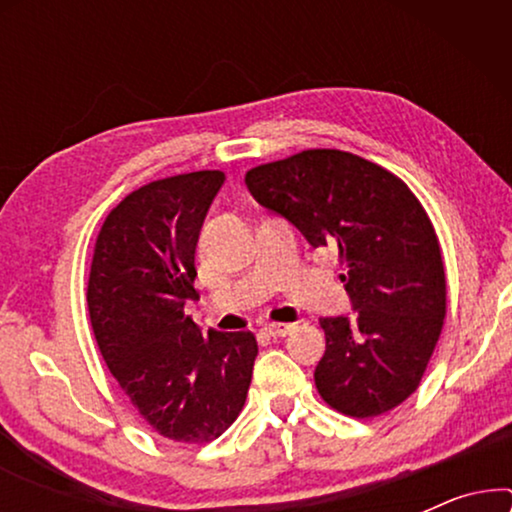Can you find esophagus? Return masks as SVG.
Segmentation results:
<instances>
[{
	"label": "esophagus",
	"mask_w": 512,
	"mask_h": 512,
	"mask_svg": "<svg viewBox=\"0 0 512 512\" xmlns=\"http://www.w3.org/2000/svg\"><path fill=\"white\" fill-rule=\"evenodd\" d=\"M263 331L272 335V338H284V335H289L293 331V324H265Z\"/></svg>",
	"instance_id": "34e87169"
}]
</instances>
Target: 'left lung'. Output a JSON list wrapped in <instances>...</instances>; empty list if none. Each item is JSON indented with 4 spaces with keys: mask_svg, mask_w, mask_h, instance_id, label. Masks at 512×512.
Masks as SVG:
<instances>
[{
    "mask_svg": "<svg viewBox=\"0 0 512 512\" xmlns=\"http://www.w3.org/2000/svg\"><path fill=\"white\" fill-rule=\"evenodd\" d=\"M258 205L338 251L352 317H326L314 384L333 410L377 417L415 394L447 312L445 265L422 202L354 153L307 149L247 172Z\"/></svg>",
    "mask_w": 512,
    "mask_h": 512,
    "instance_id": "left-lung-1",
    "label": "left lung"
}]
</instances>
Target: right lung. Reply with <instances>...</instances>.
Wrapping results in <instances>:
<instances>
[{"mask_svg": "<svg viewBox=\"0 0 512 512\" xmlns=\"http://www.w3.org/2000/svg\"><path fill=\"white\" fill-rule=\"evenodd\" d=\"M219 170L151 181L104 219L88 277V312L102 359L158 436L209 443L247 401L254 333L202 335L184 314L198 300L195 247Z\"/></svg>", "mask_w": 512, "mask_h": 512, "instance_id": "right-lung-1", "label": "right lung"}]
</instances>
